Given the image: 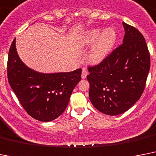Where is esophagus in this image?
Segmentation results:
<instances>
[{"label":"esophagus","instance_id":"1","mask_svg":"<svg viewBox=\"0 0 156 156\" xmlns=\"http://www.w3.org/2000/svg\"><path fill=\"white\" fill-rule=\"evenodd\" d=\"M87 74H88V71H87V69H86V68H83L82 69V78L84 79V78H87Z\"/></svg>","mask_w":156,"mask_h":156}]
</instances>
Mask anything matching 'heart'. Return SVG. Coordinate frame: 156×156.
Returning a JSON list of instances; mask_svg holds the SVG:
<instances>
[{
    "label": "heart",
    "mask_w": 156,
    "mask_h": 156,
    "mask_svg": "<svg viewBox=\"0 0 156 156\" xmlns=\"http://www.w3.org/2000/svg\"><path fill=\"white\" fill-rule=\"evenodd\" d=\"M98 40H97V39ZM116 41V33L112 28H108L101 34L99 29H91L79 37V43L83 46L92 45L95 41L89 54L91 62H101L113 48Z\"/></svg>",
    "instance_id": "1"
}]
</instances>
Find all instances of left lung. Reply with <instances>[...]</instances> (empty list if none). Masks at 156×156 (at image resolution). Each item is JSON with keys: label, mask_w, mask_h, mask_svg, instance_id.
<instances>
[{"label": "left lung", "mask_w": 156, "mask_h": 156, "mask_svg": "<svg viewBox=\"0 0 156 156\" xmlns=\"http://www.w3.org/2000/svg\"><path fill=\"white\" fill-rule=\"evenodd\" d=\"M123 43L98 65L88 67L89 97L98 111L118 115L141 97L150 69V53L143 34L122 22Z\"/></svg>", "instance_id": "obj_1"}]
</instances>
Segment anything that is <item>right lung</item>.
I'll return each mask as SVG.
<instances>
[{
    "mask_svg": "<svg viewBox=\"0 0 156 156\" xmlns=\"http://www.w3.org/2000/svg\"><path fill=\"white\" fill-rule=\"evenodd\" d=\"M81 74L82 69L54 74L34 71L19 58L16 38L11 44L7 62L9 83L25 111L35 119L49 122L59 117L81 80Z\"/></svg>",
    "mask_w": 156,
    "mask_h": 156,
    "instance_id": "obj_1",
    "label": "right lung"
}]
</instances>
